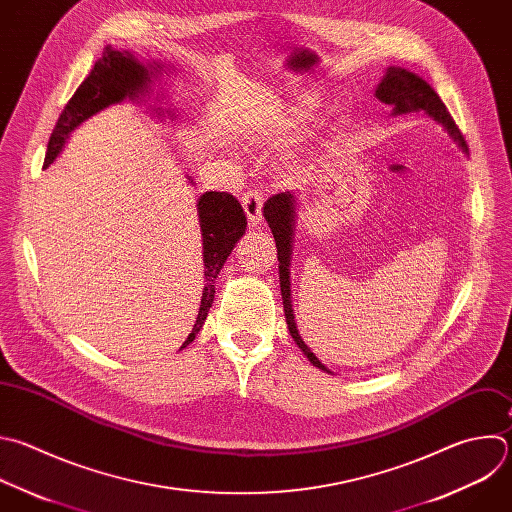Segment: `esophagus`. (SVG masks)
I'll list each match as a JSON object with an SVG mask.
<instances>
[{
    "instance_id": "34e87169",
    "label": "esophagus",
    "mask_w": 512,
    "mask_h": 512,
    "mask_svg": "<svg viewBox=\"0 0 512 512\" xmlns=\"http://www.w3.org/2000/svg\"><path fill=\"white\" fill-rule=\"evenodd\" d=\"M243 209H245V215L249 219V223L253 227H257L261 223V211H263V197L259 193H245L243 195Z\"/></svg>"
}]
</instances>
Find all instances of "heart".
I'll use <instances>...</instances> for the list:
<instances>
[{
    "instance_id": "1",
    "label": "heart",
    "mask_w": 512,
    "mask_h": 512,
    "mask_svg": "<svg viewBox=\"0 0 512 512\" xmlns=\"http://www.w3.org/2000/svg\"><path fill=\"white\" fill-rule=\"evenodd\" d=\"M289 126H293V122H289V120H285L283 124H281V130H287Z\"/></svg>"
}]
</instances>
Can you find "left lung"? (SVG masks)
<instances>
[{
	"label": "left lung",
	"instance_id": "left-lung-1",
	"mask_svg": "<svg viewBox=\"0 0 512 512\" xmlns=\"http://www.w3.org/2000/svg\"><path fill=\"white\" fill-rule=\"evenodd\" d=\"M378 100H382L384 104L394 106V114H402V112H410V110H426L434 120L442 122L448 132L454 136V140H458V144L466 148L464 136L460 132V128L456 126L454 118L450 116V112L446 110L444 102L440 100V96L430 88V84H426L420 76L402 70V68H388L384 80L380 82L378 90H376ZM293 201L295 197L287 191V193H279L273 195L267 203H265V219L271 227V233L275 237L277 243V259H279V281H281V297H283V309H285V319H287V327L289 333L293 337V342L299 346V350L307 356V360L323 370L329 372L315 356L313 352L305 346V342L301 339L297 325H295V317H293V307H291V289H289V249H291V233H293Z\"/></svg>",
	"mask_w": 512,
	"mask_h": 512
}]
</instances>
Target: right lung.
Wrapping results in <instances>:
<instances>
[{"label": "right lung", "mask_w": 512, "mask_h": 512, "mask_svg": "<svg viewBox=\"0 0 512 512\" xmlns=\"http://www.w3.org/2000/svg\"><path fill=\"white\" fill-rule=\"evenodd\" d=\"M152 72L138 64L128 52L120 54L110 46L104 50L102 58L94 64L88 78L78 86L74 96L64 106L50 142L44 166H50L54 158L60 154L68 134L86 118L100 112L102 108L116 104L124 98H136L144 92L146 84L150 82ZM199 223L203 231V261H205V277L207 285L201 299L199 317L189 333L183 348H187L199 329L203 327L207 313L211 309L215 297V279L221 267L225 265L227 257L231 255L237 241L243 237L247 227V217L239 205V201L229 193H205L199 199Z\"/></svg>", "instance_id": "1"}]
</instances>
